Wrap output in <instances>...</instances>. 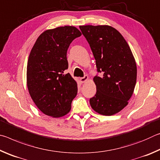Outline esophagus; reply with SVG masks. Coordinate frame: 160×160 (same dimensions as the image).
Wrapping results in <instances>:
<instances>
[{
	"instance_id": "34e87169",
	"label": "esophagus",
	"mask_w": 160,
	"mask_h": 160,
	"mask_svg": "<svg viewBox=\"0 0 160 160\" xmlns=\"http://www.w3.org/2000/svg\"><path fill=\"white\" fill-rule=\"evenodd\" d=\"M88 79H89V78H88V75H85V76H84L83 78H80V81L81 83H84V82H87V81L88 80Z\"/></svg>"
}]
</instances>
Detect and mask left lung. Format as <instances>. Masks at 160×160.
<instances>
[{
  "mask_svg": "<svg viewBox=\"0 0 160 160\" xmlns=\"http://www.w3.org/2000/svg\"><path fill=\"white\" fill-rule=\"evenodd\" d=\"M92 51L97 71L102 77L93 80L97 92L90 99L97 113L112 116L128 104L136 83L137 66L128 43L115 28L109 25L79 27Z\"/></svg>",
  "mask_w": 160,
  "mask_h": 160,
  "instance_id": "left-lung-1",
  "label": "left lung"
}]
</instances>
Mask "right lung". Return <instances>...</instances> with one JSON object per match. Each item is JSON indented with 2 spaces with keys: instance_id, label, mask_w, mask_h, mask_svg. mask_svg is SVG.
Returning a JSON list of instances; mask_svg holds the SVG:
<instances>
[{
  "instance_id": "1",
  "label": "right lung",
  "mask_w": 160,
  "mask_h": 160,
  "mask_svg": "<svg viewBox=\"0 0 160 160\" xmlns=\"http://www.w3.org/2000/svg\"><path fill=\"white\" fill-rule=\"evenodd\" d=\"M80 30L73 26L47 29L39 35L29 53L27 85L32 100L42 113L53 118L66 115L78 93L70 73L67 51Z\"/></svg>"
}]
</instances>
